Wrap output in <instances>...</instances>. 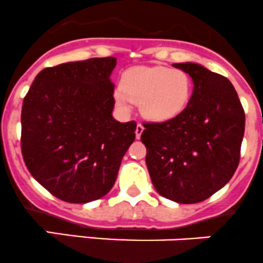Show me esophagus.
Returning <instances> with one entry per match:
<instances>
[{
    "label": "esophagus",
    "mask_w": 263,
    "mask_h": 263,
    "mask_svg": "<svg viewBox=\"0 0 263 263\" xmlns=\"http://www.w3.org/2000/svg\"><path fill=\"white\" fill-rule=\"evenodd\" d=\"M142 131H144V126H142L141 123H137V126H136V131H135V134H136V137H137V139H140V136H141Z\"/></svg>",
    "instance_id": "obj_1"
}]
</instances>
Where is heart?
I'll use <instances>...</instances> for the list:
<instances>
[{"mask_svg": "<svg viewBox=\"0 0 263 263\" xmlns=\"http://www.w3.org/2000/svg\"><path fill=\"white\" fill-rule=\"evenodd\" d=\"M193 92V81L187 72L167 67L134 68L123 76L122 86L114 91L117 104L129 110L140 104L145 118L165 122L180 116Z\"/></svg>", "mask_w": 263, "mask_h": 263, "instance_id": "b5f03b06", "label": "heart"}]
</instances>
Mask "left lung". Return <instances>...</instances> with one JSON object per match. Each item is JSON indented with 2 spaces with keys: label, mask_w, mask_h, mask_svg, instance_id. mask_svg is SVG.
<instances>
[{
  "label": "left lung",
  "mask_w": 263,
  "mask_h": 263,
  "mask_svg": "<svg viewBox=\"0 0 263 263\" xmlns=\"http://www.w3.org/2000/svg\"><path fill=\"white\" fill-rule=\"evenodd\" d=\"M173 67L193 80L190 101L171 121L144 123L141 141L158 193L173 202L193 204L208 199L235 173L246 114L226 77L194 63Z\"/></svg>",
  "instance_id": "obj_1"
}]
</instances>
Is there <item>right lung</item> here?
I'll return each instance as SVG.
<instances>
[{
  "mask_svg": "<svg viewBox=\"0 0 263 263\" xmlns=\"http://www.w3.org/2000/svg\"><path fill=\"white\" fill-rule=\"evenodd\" d=\"M117 59L45 68L22 108V154L30 175L68 203L100 199L116 182L136 122L116 121L110 74Z\"/></svg>",
  "mask_w": 263,
  "mask_h": 263,
  "instance_id": "obj_1",
  "label": "right lung"
}]
</instances>
